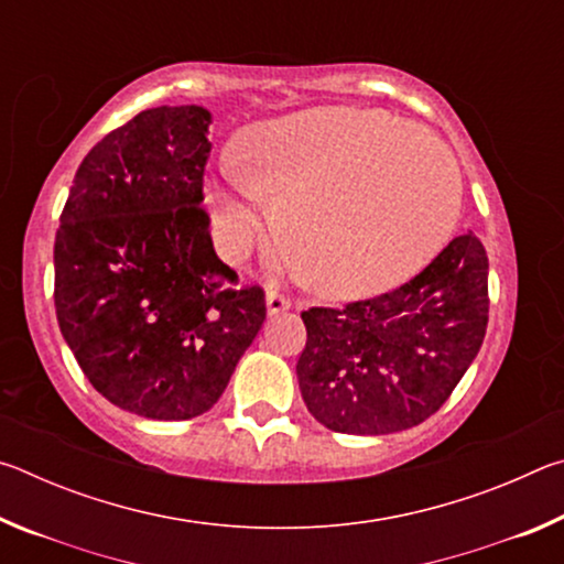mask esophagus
Listing matches in <instances>:
<instances>
[{
    "instance_id": "34e87169",
    "label": "esophagus",
    "mask_w": 564,
    "mask_h": 564,
    "mask_svg": "<svg viewBox=\"0 0 564 564\" xmlns=\"http://www.w3.org/2000/svg\"><path fill=\"white\" fill-rule=\"evenodd\" d=\"M289 308H291V301L285 299L283 293L273 291V289L265 293V311H269V316H279V313L289 311Z\"/></svg>"
}]
</instances>
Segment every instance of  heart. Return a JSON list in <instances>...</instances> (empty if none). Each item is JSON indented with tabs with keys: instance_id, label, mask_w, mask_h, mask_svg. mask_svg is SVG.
Listing matches in <instances>:
<instances>
[{
	"instance_id": "1",
	"label": "heart",
	"mask_w": 564,
	"mask_h": 564,
	"mask_svg": "<svg viewBox=\"0 0 564 564\" xmlns=\"http://www.w3.org/2000/svg\"><path fill=\"white\" fill-rule=\"evenodd\" d=\"M208 184L214 238L238 259L265 231L261 196L299 279L366 299L413 279L447 243L463 206L455 159L386 111L316 107L263 121Z\"/></svg>"
}]
</instances>
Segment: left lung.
Here are the masks:
<instances>
[{"label":"left lung","mask_w":564,"mask_h":564,"mask_svg":"<svg viewBox=\"0 0 564 564\" xmlns=\"http://www.w3.org/2000/svg\"><path fill=\"white\" fill-rule=\"evenodd\" d=\"M488 308V253L467 231L395 291L303 311L308 340L295 376L305 408L348 435L420 425L470 368Z\"/></svg>","instance_id":"1"}]
</instances>
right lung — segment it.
<instances>
[{
  "mask_svg": "<svg viewBox=\"0 0 564 564\" xmlns=\"http://www.w3.org/2000/svg\"><path fill=\"white\" fill-rule=\"evenodd\" d=\"M212 111L156 107L84 156L54 241L62 336L99 393L151 420L206 413L265 321L208 234Z\"/></svg>",
  "mask_w": 564,
  "mask_h": 564,
  "instance_id": "add662e5",
  "label": "right lung"
}]
</instances>
